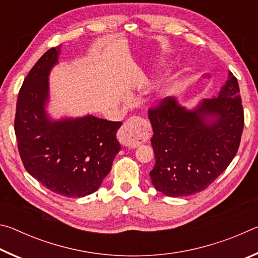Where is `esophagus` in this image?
Returning a JSON list of instances; mask_svg holds the SVG:
<instances>
[{
    "label": "esophagus",
    "instance_id": "1",
    "mask_svg": "<svg viewBox=\"0 0 258 258\" xmlns=\"http://www.w3.org/2000/svg\"><path fill=\"white\" fill-rule=\"evenodd\" d=\"M118 139L121 145L130 148L138 147L145 141L146 133L138 117H132L126 121L120 130Z\"/></svg>",
    "mask_w": 258,
    "mask_h": 258
}]
</instances>
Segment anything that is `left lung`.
<instances>
[{
  "instance_id": "1",
  "label": "left lung",
  "mask_w": 258,
  "mask_h": 258,
  "mask_svg": "<svg viewBox=\"0 0 258 258\" xmlns=\"http://www.w3.org/2000/svg\"><path fill=\"white\" fill-rule=\"evenodd\" d=\"M148 117L154 131L150 177L156 190L168 197L197 194L225 171L238 151L243 109L237 78L229 72L216 97L192 109L165 98Z\"/></svg>"
}]
</instances>
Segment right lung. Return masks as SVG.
<instances>
[{
  "mask_svg": "<svg viewBox=\"0 0 258 258\" xmlns=\"http://www.w3.org/2000/svg\"><path fill=\"white\" fill-rule=\"evenodd\" d=\"M61 45L47 50L30 69L17 100L15 132L19 154L30 175L64 197L93 194L120 150L116 133L120 121L83 117L51 118L49 76Z\"/></svg>",
  "mask_w": 258,
  "mask_h": 258,
  "instance_id": "obj_1",
  "label": "right lung"
}]
</instances>
